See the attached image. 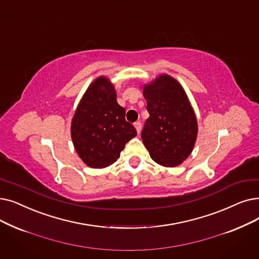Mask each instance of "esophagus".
<instances>
[{"mask_svg": "<svg viewBox=\"0 0 259 259\" xmlns=\"http://www.w3.org/2000/svg\"><path fill=\"white\" fill-rule=\"evenodd\" d=\"M134 127H136V129H137L138 133L140 134V133H141V130H142V123H141L140 121L134 122Z\"/></svg>", "mask_w": 259, "mask_h": 259, "instance_id": "34e87169", "label": "esophagus"}]
</instances>
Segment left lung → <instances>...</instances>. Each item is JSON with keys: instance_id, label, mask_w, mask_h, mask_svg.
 Instances as JSON below:
<instances>
[{"instance_id": "1", "label": "left lung", "mask_w": 259, "mask_h": 259, "mask_svg": "<svg viewBox=\"0 0 259 259\" xmlns=\"http://www.w3.org/2000/svg\"><path fill=\"white\" fill-rule=\"evenodd\" d=\"M143 93L150 114L142 131L145 147L157 164L178 166L192 153L198 133L184 89L169 75H161L146 84Z\"/></svg>"}]
</instances>
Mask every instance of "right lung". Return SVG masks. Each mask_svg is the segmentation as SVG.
<instances>
[{
  "mask_svg": "<svg viewBox=\"0 0 259 259\" xmlns=\"http://www.w3.org/2000/svg\"><path fill=\"white\" fill-rule=\"evenodd\" d=\"M116 92L108 78L95 79L85 91L72 119L74 147L89 167L105 168L119 159L137 130L125 118Z\"/></svg>",
  "mask_w": 259,
  "mask_h": 259,
  "instance_id": "add662e5",
  "label": "right lung"
}]
</instances>
